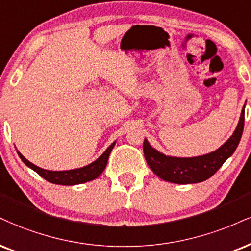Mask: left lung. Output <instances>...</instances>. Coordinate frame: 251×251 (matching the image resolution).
Wrapping results in <instances>:
<instances>
[{"mask_svg":"<svg viewBox=\"0 0 251 251\" xmlns=\"http://www.w3.org/2000/svg\"><path fill=\"white\" fill-rule=\"evenodd\" d=\"M244 127V106L235 132L225 144L209 154L195 158H174L166 156L155 151L144 140V154L150 168L160 179L173 183H196L209 179L225 161L235 152L240 143Z\"/></svg>","mask_w":251,"mask_h":251,"instance_id":"left-lung-1","label":"left lung"}]
</instances>
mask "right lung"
Wrapping results in <instances>:
<instances>
[{
  "label": "right lung",
  "mask_w": 251,
  "mask_h": 251,
  "mask_svg": "<svg viewBox=\"0 0 251 251\" xmlns=\"http://www.w3.org/2000/svg\"><path fill=\"white\" fill-rule=\"evenodd\" d=\"M114 145H116V141H114V143L111 145V146L96 160V161H93L92 164L87 165L85 167L77 168V170L60 171V172L47 171V170H43V168H39L36 165L28 161V160L24 158L20 152L17 153H19L20 158L22 159L24 164L28 166V167L31 168V170H34L36 173L41 175L43 179L49 181L51 183H56V185L72 186V185H79V183L87 182V181L95 180L96 177H98L99 175L102 173V171L105 170V167H106L108 156H110V153L114 147Z\"/></svg>",
  "instance_id": "right-lung-1"
}]
</instances>
